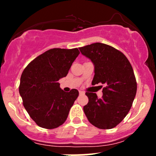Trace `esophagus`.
<instances>
[{
	"mask_svg": "<svg viewBox=\"0 0 156 156\" xmlns=\"http://www.w3.org/2000/svg\"><path fill=\"white\" fill-rule=\"evenodd\" d=\"M79 94H84V92H83V91H79Z\"/></svg>",
	"mask_w": 156,
	"mask_h": 156,
	"instance_id": "obj_1",
	"label": "esophagus"
}]
</instances>
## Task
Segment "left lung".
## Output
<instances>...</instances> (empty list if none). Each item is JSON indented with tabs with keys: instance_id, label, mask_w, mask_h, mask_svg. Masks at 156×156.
<instances>
[{
	"instance_id": "8db88e82",
	"label": "left lung",
	"mask_w": 156,
	"mask_h": 156,
	"mask_svg": "<svg viewBox=\"0 0 156 156\" xmlns=\"http://www.w3.org/2000/svg\"><path fill=\"white\" fill-rule=\"evenodd\" d=\"M79 50L94 64L92 85H105L101 98L95 93L86 92L89 103L83 106L84 113L94 126L112 129L126 117L136 94L133 68L122 52L108 44L96 42Z\"/></svg>"
}]
</instances>
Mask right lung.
Returning a JSON list of instances; mask_svg holds the SVG:
<instances>
[{"label": "right lung", "instance_id": "1", "mask_svg": "<svg viewBox=\"0 0 156 156\" xmlns=\"http://www.w3.org/2000/svg\"><path fill=\"white\" fill-rule=\"evenodd\" d=\"M79 53L78 48H53L37 56L23 70L20 94L27 112L41 128L53 129L67 119L79 93L75 89L65 92L58 81L67 76Z\"/></svg>", "mask_w": 156, "mask_h": 156}]
</instances>
